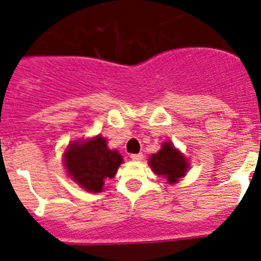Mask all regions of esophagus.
<instances>
[{
	"label": "esophagus",
	"instance_id": "esophagus-1",
	"mask_svg": "<svg viewBox=\"0 0 261 261\" xmlns=\"http://www.w3.org/2000/svg\"><path fill=\"white\" fill-rule=\"evenodd\" d=\"M130 158H132L133 161H142V159H144V154L142 153L132 154V155H130Z\"/></svg>",
	"mask_w": 261,
	"mask_h": 261
}]
</instances>
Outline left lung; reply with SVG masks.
I'll return each instance as SVG.
<instances>
[{
  "label": "left lung",
  "mask_w": 261,
  "mask_h": 261,
  "mask_svg": "<svg viewBox=\"0 0 261 261\" xmlns=\"http://www.w3.org/2000/svg\"><path fill=\"white\" fill-rule=\"evenodd\" d=\"M149 165L156 175L165 176L170 183H176L183 177L188 167L187 159L170 142H165L162 149L150 156Z\"/></svg>",
  "instance_id": "left-lung-1"
}]
</instances>
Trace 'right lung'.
I'll return each mask as SVG.
<instances>
[{
  "label": "right lung",
  "instance_id": "right-lung-1",
  "mask_svg": "<svg viewBox=\"0 0 261 261\" xmlns=\"http://www.w3.org/2000/svg\"><path fill=\"white\" fill-rule=\"evenodd\" d=\"M121 162V155L116 150H110L100 136L69 145L65 153L69 175L89 192H100L106 177H114Z\"/></svg>",
  "mask_w": 261,
  "mask_h": 261
}]
</instances>
